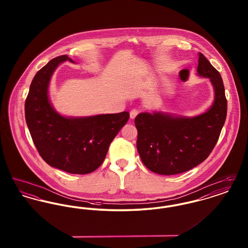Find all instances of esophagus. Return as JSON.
<instances>
[{"label":"esophagus","instance_id":"34e87169","mask_svg":"<svg viewBox=\"0 0 248 248\" xmlns=\"http://www.w3.org/2000/svg\"><path fill=\"white\" fill-rule=\"evenodd\" d=\"M140 112V109H138V108H133V109L130 111V118H136V117H137V115H138Z\"/></svg>","mask_w":248,"mask_h":248}]
</instances>
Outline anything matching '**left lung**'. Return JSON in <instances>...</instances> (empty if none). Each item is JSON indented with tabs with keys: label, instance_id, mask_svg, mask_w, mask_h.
<instances>
[{
	"label": "left lung",
	"instance_id": "obj_1",
	"mask_svg": "<svg viewBox=\"0 0 248 248\" xmlns=\"http://www.w3.org/2000/svg\"><path fill=\"white\" fill-rule=\"evenodd\" d=\"M197 72L215 90L210 108L194 117L143 112L135 119L137 149L145 166L156 174L177 175L200 165L218 140L227 116L224 84L219 72L199 53Z\"/></svg>",
	"mask_w": 248,
	"mask_h": 248
}]
</instances>
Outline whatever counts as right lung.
<instances>
[{
  "label": "right lung",
  "mask_w": 248,
  "mask_h": 248,
  "mask_svg": "<svg viewBox=\"0 0 248 248\" xmlns=\"http://www.w3.org/2000/svg\"><path fill=\"white\" fill-rule=\"evenodd\" d=\"M66 60L75 63L67 55L59 56L36 73L26 98L25 117L36 149L48 165L84 175L103 163L129 112L76 118L58 113L49 101L48 86L55 70Z\"/></svg>",
  "instance_id": "right-lung-1"
}]
</instances>
